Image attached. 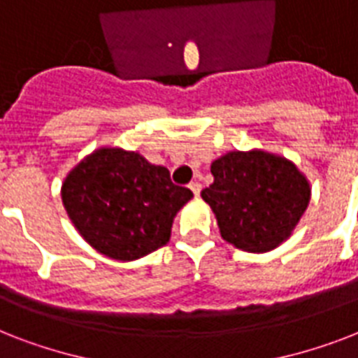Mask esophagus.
<instances>
[{"instance_id": "esophagus-1", "label": "esophagus", "mask_w": 358, "mask_h": 358, "mask_svg": "<svg viewBox=\"0 0 358 358\" xmlns=\"http://www.w3.org/2000/svg\"><path fill=\"white\" fill-rule=\"evenodd\" d=\"M189 189L193 191V195H195V196H199V195H201V189H202V185L199 184V182H191V184H189Z\"/></svg>"}]
</instances>
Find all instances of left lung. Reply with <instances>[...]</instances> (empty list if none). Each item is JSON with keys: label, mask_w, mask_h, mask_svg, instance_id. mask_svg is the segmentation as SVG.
Segmentation results:
<instances>
[{"label": "left lung", "mask_w": 358, "mask_h": 358, "mask_svg": "<svg viewBox=\"0 0 358 358\" xmlns=\"http://www.w3.org/2000/svg\"><path fill=\"white\" fill-rule=\"evenodd\" d=\"M213 184L202 189L227 243L269 252L294 234L310 204L312 185L292 159L264 150H230L212 163Z\"/></svg>", "instance_id": "8db88e82"}]
</instances>
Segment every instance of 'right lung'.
<instances>
[{
    "instance_id": "obj_1",
    "label": "right lung",
    "mask_w": 358,
    "mask_h": 358,
    "mask_svg": "<svg viewBox=\"0 0 358 358\" xmlns=\"http://www.w3.org/2000/svg\"><path fill=\"white\" fill-rule=\"evenodd\" d=\"M61 199L78 234L100 255L131 262L169 243L174 217L193 199L169 171L135 150L100 146L70 169Z\"/></svg>"
}]
</instances>
